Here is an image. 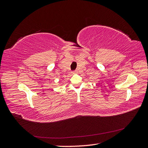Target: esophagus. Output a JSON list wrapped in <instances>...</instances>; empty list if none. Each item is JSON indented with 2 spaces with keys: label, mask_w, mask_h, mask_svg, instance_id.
I'll list each match as a JSON object with an SVG mask.
<instances>
[{
  "label": "esophagus",
  "mask_w": 148,
  "mask_h": 148,
  "mask_svg": "<svg viewBox=\"0 0 148 148\" xmlns=\"http://www.w3.org/2000/svg\"><path fill=\"white\" fill-rule=\"evenodd\" d=\"M77 72H78L77 70H75V71H73L71 73H72V74H75V73H77Z\"/></svg>",
  "instance_id": "esophagus-1"
}]
</instances>
